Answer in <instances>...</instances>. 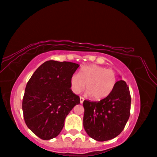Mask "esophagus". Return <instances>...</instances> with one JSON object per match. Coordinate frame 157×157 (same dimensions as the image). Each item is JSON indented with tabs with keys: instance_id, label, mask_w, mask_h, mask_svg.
<instances>
[{
	"instance_id": "esophagus-1",
	"label": "esophagus",
	"mask_w": 157,
	"mask_h": 157,
	"mask_svg": "<svg viewBox=\"0 0 157 157\" xmlns=\"http://www.w3.org/2000/svg\"><path fill=\"white\" fill-rule=\"evenodd\" d=\"M79 100H80V103L82 104L83 101H84V100H85V99H84L82 97H80V98H79Z\"/></svg>"
}]
</instances>
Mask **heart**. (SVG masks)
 Here are the masks:
<instances>
[{
    "instance_id": "heart-1",
    "label": "heart",
    "mask_w": 157,
    "mask_h": 157,
    "mask_svg": "<svg viewBox=\"0 0 157 157\" xmlns=\"http://www.w3.org/2000/svg\"><path fill=\"white\" fill-rule=\"evenodd\" d=\"M117 77L112 69L98 65L84 66L78 74H74L70 78V87L73 93L79 94L85 86L86 94L94 100L105 98L115 87Z\"/></svg>"
}]
</instances>
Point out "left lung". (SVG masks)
Segmentation results:
<instances>
[{"label":"left lung","mask_w":157,"mask_h":157,"mask_svg":"<svg viewBox=\"0 0 157 157\" xmlns=\"http://www.w3.org/2000/svg\"><path fill=\"white\" fill-rule=\"evenodd\" d=\"M83 126L90 137L104 142L118 136L129 120L131 95L125 81L117 82L107 97L98 101L84 100Z\"/></svg>","instance_id":"8db88e82"}]
</instances>
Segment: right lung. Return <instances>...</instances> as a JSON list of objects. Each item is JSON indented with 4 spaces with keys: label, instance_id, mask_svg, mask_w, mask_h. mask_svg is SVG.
Masks as SVG:
<instances>
[{
    "label": "right lung",
    "instance_id": "obj_1",
    "mask_svg": "<svg viewBox=\"0 0 157 157\" xmlns=\"http://www.w3.org/2000/svg\"><path fill=\"white\" fill-rule=\"evenodd\" d=\"M79 66L70 62L48 60L28 80L22 103L24 120L42 140L56 137L66 117L80 102L70 89V78Z\"/></svg>",
    "mask_w": 157,
    "mask_h": 157
}]
</instances>
